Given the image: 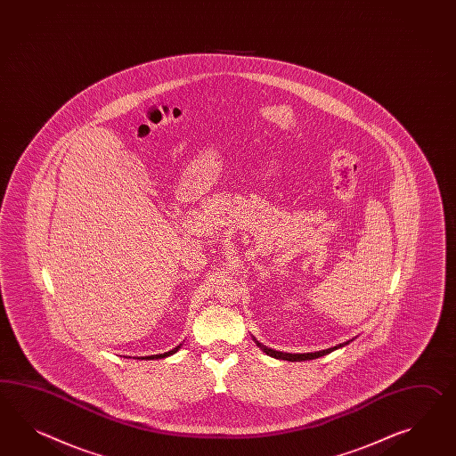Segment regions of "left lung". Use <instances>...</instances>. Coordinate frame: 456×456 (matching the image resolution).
I'll return each instance as SVG.
<instances>
[{"label": "left lung", "mask_w": 456, "mask_h": 456, "mask_svg": "<svg viewBox=\"0 0 456 456\" xmlns=\"http://www.w3.org/2000/svg\"><path fill=\"white\" fill-rule=\"evenodd\" d=\"M254 341H256V345L265 353V354L270 355V357H275V359H283V361H289V362H300V361H310V359H318V357H322V355L330 354V353H333L336 349H339V347H345V346L349 345V343H353L354 341V338L353 339H349V341H346V343H341V345L334 346V347H328V349H322V351H316V353H303V354H291V353H281V351H275V349H272V347H267L265 345H262V343H258L256 338H254Z\"/></svg>", "instance_id": "left-lung-1"}]
</instances>
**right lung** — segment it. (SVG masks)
I'll return each instance as SVG.
<instances>
[{
  "mask_svg": "<svg viewBox=\"0 0 456 456\" xmlns=\"http://www.w3.org/2000/svg\"><path fill=\"white\" fill-rule=\"evenodd\" d=\"M181 346L183 345L176 346L175 349H171V351H167V353H163V354L143 355V357H136V359H148V361H151V359H165L167 355H173L175 353H178L179 349H181Z\"/></svg>",
  "mask_w": 456,
  "mask_h": 456,
  "instance_id": "right-lung-1",
  "label": "right lung"
}]
</instances>
